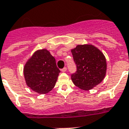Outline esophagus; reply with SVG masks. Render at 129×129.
<instances>
[{"instance_id":"obj_1","label":"esophagus","mask_w":129,"mask_h":129,"mask_svg":"<svg viewBox=\"0 0 129 129\" xmlns=\"http://www.w3.org/2000/svg\"><path fill=\"white\" fill-rule=\"evenodd\" d=\"M61 71H62V72H66V71H67V68H63V69H61Z\"/></svg>"}]
</instances>
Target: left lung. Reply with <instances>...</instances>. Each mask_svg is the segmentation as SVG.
I'll use <instances>...</instances> for the list:
<instances>
[{"mask_svg":"<svg viewBox=\"0 0 129 129\" xmlns=\"http://www.w3.org/2000/svg\"><path fill=\"white\" fill-rule=\"evenodd\" d=\"M77 71L71 75L74 85L88 90L98 85L106 74L107 63L104 55L92 44H79L71 49Z\"/></svg>","mask_w":129,"mask_h":129,"instance_id":"obj_1","label":"left lung"}]
</instances>
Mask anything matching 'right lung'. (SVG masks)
I'll return each mask as SVG.
<instances>
[{
  "instance_id": "obj_1",
  "label": "right lung",
  "mask_w": 129,
  "mask_h": 129,
  "mask_svg": "<svg viewBox=\"0 0 129 129\" xmlns=\"http://www.w3.org/2000/svg\"><path fill=\"white\" fill-rule=\"evenodd\" d=\"M60 71L56 59L46 49L38 50L23 68L26 84L32 90L44 94L54 87Z\"/></svg>"
}]
</instances>
